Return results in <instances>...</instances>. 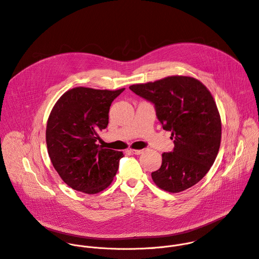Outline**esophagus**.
<instances>
[{
    "mask_svg": "<svg viewBox=\"0 0 259 259\" xmlns=\"http://www.w3.org/2000/svg\"><path fill=\"white\" fill-rule=\"evenodd\" d=\"M130 152L133 154V155H140L144 152V150H130Z\"/></svg>",
    "mask_w": 259,
    "mask_h": 259,
    "instance_id": "34e87169",
    "label": "esophagus"
}]
</instances>
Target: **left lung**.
<instances>
[{
    "instance_id": "1",
    "label": "left lung",
    "mask_w": 259,
    "mask_h": 259,
    "mask_svg": "<svg viewBox=\"0 0 259 259\" xmlns=\"http://www.w3.org/2000/svg\"><path fill=\"white\" fill-rule=\"evenodd\" d=\"M154 103L163 129L171 132L174 149L162 154V166L152 173L157 186L183 192L210 170L219 151L221 120L210 91L199 80L171 76L129 87Z\"/></svg>"
}]
</instances>
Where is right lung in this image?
<instances>
[{"label":"right lung","mask_w":259,"mask_h":259,"mask_svg":"<svg viewBox=\"0 0 259 259\" xmlns=\"http://www.w3.org/2000/svg\"><path fill=\"white\" fill-rule=\"evenodd\" d=\"M124 90L76 87L53 106L46 128L48 154L72 190L94 195L112 183L124 155L99 146L97 133L107 127L109 106Z\"/></svg>","instance_id":"add662e5"}]
</instances>
